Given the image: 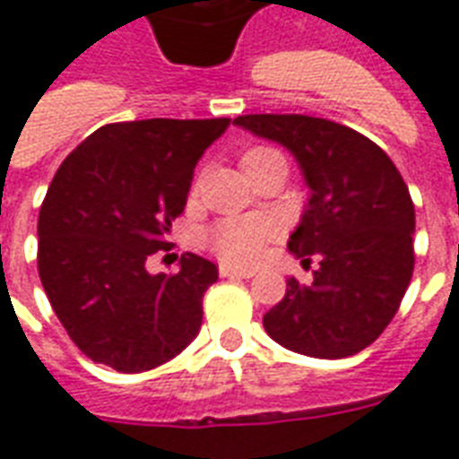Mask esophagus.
Here are the masks:
<instances>
[{
	"label": "esophagus",
	"mask_w": 459,
	"mask_h": 459,
	"mask_svg": "<svg viewBox=\"0 0 459 459\" xmlns=\"http://www.w3.org/2000/svg\"><path fill=\"white\" fill-rule=\"evenodd\" d=\"M219 274L229 276V279H253L255 272H250V269H236V267H229V264H221V267H219Z\"/></svg>",
	"instance_id": "obj_1"
}]
</instances>
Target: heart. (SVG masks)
<instances>
[{
  "label": "heart",
  "instance_id": "1",
  "mask_svg": "<svg viewBox=\"0 0 459 459\" xmlns=\"http://www.w3.org/2000/svg\"><path fill=\"white\" fill-rule=\"evenodd\" d=\"M274 149H253L243 156V166L247 160L264 156ZM279 236V226L269 216H240L219 221L206 233V245L214 250L223 262L236 267H250L264 257L267 245Z\"/></svg>",
  "mask_w": 459,
  "mask_h": 459
}]
</instances>
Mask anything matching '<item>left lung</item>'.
Wrapping results in <instances>:
<instances>
[{
  "mask_svg": "<svg viewBox=\"0 0 459 459\" xmlns=\"http://www.w3.org/2000/svg\"><path fill=\"white\" fill-rule=\"evenodd\" d=\"M233 125L286 146L310 199L289 238L313 284L286 281L264 315L274 342L313 359H346L373 344L414 272V204L390 156L368 136L310 115H240Z\"/></svg>",
  "mask_w": 459,
  "mask_h": 459,
  "instance_id": "1",
  "label": "left lung"
}]
</instances>
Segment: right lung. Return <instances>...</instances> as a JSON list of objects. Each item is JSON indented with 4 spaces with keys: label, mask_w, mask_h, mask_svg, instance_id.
Returning <instances> with one entry per match:
<instances>
[{
    "label": "right lung",
    "mask_w": 459,
    "mask_h": 459,
    "mask_svg": "<svg viewBox=\"0 0 459 459\" xmlns=\"http://www.w3.org/2000/svg\"><path fill=\"white\" fill-rule=\"evenodd\" d=\"M230 125L113 122L69 153L38 216V274L59 323L91 361L142 373L170 361L202 327L214 262L185 253L180 272L149 274L146 257L187 204L195 166Z\"/></svg>",
    "instance_id": "obj_1"
}]
</instances>
